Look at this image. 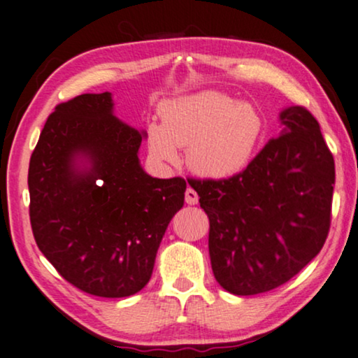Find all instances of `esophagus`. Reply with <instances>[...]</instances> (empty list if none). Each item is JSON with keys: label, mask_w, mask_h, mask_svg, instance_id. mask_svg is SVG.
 <instances>
[{"label": "esophagus", "mask_w": 358, "mask_h": 358, "mask_svg": "<svg viewBox=\"0 0 358 358\" xmlns=\"http://www.w3.org/2000/svg\"><path fill=\"white\" fill-rule=\"evenodd\" d=\"M185 201H187L188 205H196L198 203V193L193 190L192 187H188L187 192H185Z\"/></svg>", "instance_id": "34e87169"}]
</instances>
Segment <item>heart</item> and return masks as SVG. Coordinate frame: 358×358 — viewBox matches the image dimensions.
Segmentation results:
<instances>
[{
  "instance_id": "1",
  "label": "heart",
  "mask_w": 358,
  "mask_h": 358,
  "mask_svg": "<svg viewBox=\"0 0 358 358\" xmlns=\"http://www.w3.org/2000/svg\"><path fill=\"white\" fill-rule=\"evenodd\" d=\"M264 122L255 106L218 92H200L168 101L162 124H150L148 148L155 158L175 162L187 146V165L208 180H227L252 160Z\"/></svg>"
}]
</instances>
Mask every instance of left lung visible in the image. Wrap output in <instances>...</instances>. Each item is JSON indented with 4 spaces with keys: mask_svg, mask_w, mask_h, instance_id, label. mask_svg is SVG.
Segmentation results:
<instances>
[{
    "mask_svg": "<svg viewBox=\"0 0 358 358\" xmlns=\"http://www.w3.org/2000/svg\"><path fill=\"white\" fill-rule=\"evenodd\" d=\"M280 123L242 173L188 180L208 215L213 275L234 295L283 285L329 235L335 163L320 124L303 106L280 111Z\"/></svg>",
    "mask_w": 358,
    "mask_h": 358,
    "instance_id": "obj_1",
    "label": "left lung"
}]
</instances>
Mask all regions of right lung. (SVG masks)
Instances as JSON below:
<instances>
[{"instance_id": "1", "label": "right lung", "mask_w": 358, "mask_h": 358, "mask_svg": "<svg viewBox=\"0 0 358 358\" xmlns=\"http://www.w3.org/2000/svg\"><path fill=\"white\" fill-rule=\"evenodd\" d=\"M110 92L59 103L28 170L38 248L80 290L105 299L140 292L153 273L187 182L153 178L140 165L145 131L113 113Z\"/></svg>"}]
</instances>
